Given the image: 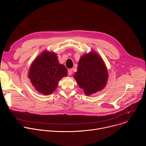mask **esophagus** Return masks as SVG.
Returning <instances> with one entry per match:
<instances>
[{
  "mask_svg": "<svg viewBox=\"0 0 146 146\" xmlns=\"http://www.w3.org/2000/svg\"><path fill=\"white\" fill-rule=\"evenodd\" d=\"M72 73H73V72H72V69H69V70H68V74H69V76L72 75Z\"/></svg>",
  "mask_w": 146,
  "mask_h": 146,
  "instance_id": "1",
  "label": "esophagus"
}]
</instances>
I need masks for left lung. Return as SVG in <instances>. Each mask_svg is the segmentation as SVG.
Instances as JSON below:
<instances>
[{
  "label": "left lung",
  "mask_w": 146,
  "mask_h": 146,
  "mask_svg": "<svg viewBox=\"0 0 146 146\" xmlns=\"http://www.w3.org/2000/svg\"><path fill=\"white\" fill-rule=\"evenodd\" d=\"M108 71L102 57L91 51L81 56L77 71L73 77L84 94L90 96L100 91L106 86Z\"/></svg>",
  "instance_id": "obj_1"
}]
</instances>
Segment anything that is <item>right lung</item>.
<instances>
[{
    "label": "right lung",
    "instance_id": "1",
    "mask_svg": "<svg viewBox=\"0 0 146 146\" xmlns=\"http://www.w3.org/2000/svg\"><path fill=\"white\" fill-rule=\"evenodd\" d=\"M28 73L35 90L44 95L53 93L59 81L68 74L65 66L59 64L56 54L49 51H43L35 59Z\"/></svg>",
    "mask_w": 146,
    "mask_h": 146
}]
</instances>
